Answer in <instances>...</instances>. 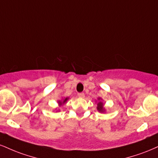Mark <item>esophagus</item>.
Here are the masks:
<instances>
[{"instance_id":"34e87169","label":"esophagus","mask_w":158,"mask_h":158,"mask_svg":"<svg viewBox=\"0 0 158 158\" xmlns=\"http://www.w3.org/2000/svg\"><path fill=\"white\" fill-rule=\"evenodd\" d=\"M78 96H79V98H84L85 94H83V93H79V94H78Z\"/></svg>"}]
</instances>
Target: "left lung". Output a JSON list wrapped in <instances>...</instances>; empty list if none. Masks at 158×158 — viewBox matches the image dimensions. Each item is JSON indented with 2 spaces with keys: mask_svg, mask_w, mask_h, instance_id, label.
Masks as SVG:
<instances>
[{
  "mask_svg": "<svg viewBox=\"0 0 158 158\" xmlns=\"http://www.w3.org/2000/svg\"><path fill=\"white\" fill-rule=\"evenodd\" d=\"M96 102H98L97 103V107H96V109L99 113H104L106 112V110H105V107H104V102H103V99H102L101 97H98V101H96Z\"/></svg>",
  "mask_w": 158,
  "mask_h": 158,
  "instance_id": "1",
  "label": "left lung"
}]
</instances>
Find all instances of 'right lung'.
Wrapping results in <instances>:
<instances>
[{
  "instance_id": "right-lung-1",
  "label": "right lung",
  "mask_w": 158,
  "mask_h": 158,
  "mask_svg": "<svg viewBox=\"0 0 158 158\" xmlns=\"http://www.w3.org/2000/svg\"><path fill=\"white\" fill-rule=\"evenodd\" d=\"M68 99H69V97H63V98H62V99H61V100H58L57 103H58L59 107H61V106L64 105V104L68 102ZM55 110H56V108ZM57 111H60V110H56V112H57Z\"/></svg>"
}]
</instances>
